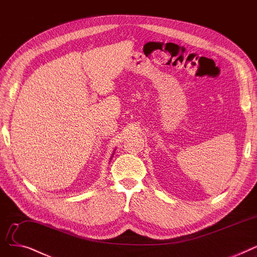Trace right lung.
I'll list each match as a JSON object with an SVG mask.
<instances>
[{"label":"right lung","mask_w":257,"mask_h":257,"mask_svg":"<svg viewBox=\"0 0 257 257\" xmlns=\"http://www.w3.org/2000/svg\"><path fill=\"white\" fill-rule=\"evenodd\" d=\"M113 155H114V154H113ZM112 157H113V156H112ZM111 159H112V158H111Z\"/></svg>","instance_id":"add662e5"}]
</instances>
